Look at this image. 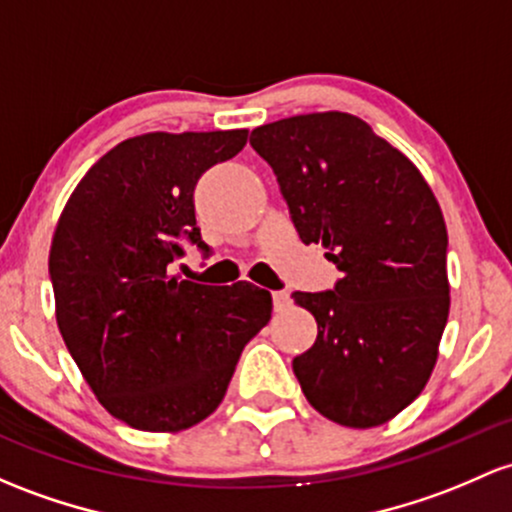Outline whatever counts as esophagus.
I'll return each instance as SVG.
<instances>
[{"mask_svg":"<svg viewBox=\"0 0 512 512\" xmlns=\"http://www.w3.org/2000/svg\"><path fill=\"white\" fill-rule=\"evenodd\" d=\"M272 303H274V311L282 313V311H286V308L291 306V296L286 294V291H274Z\"/></svg>","mask_w":512,"mask_h":512,"instance_id":"esophagus-1","label":"esophagus"}]
</instances>
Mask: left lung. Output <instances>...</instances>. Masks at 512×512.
<instances>
[{
  "mask_svg": "<svg viewBox=\"0 0 512 512\" xmlns=\"http://www.w3.org/2000/svg\"><path fill=\"white\" fill-rule=\"evenodd\" d=\"M299 238L340 269L333 291H294L318 338L294 357L303 396L347 428H374L428 384L449 316L447 226L401 150L342 111L252 131Z\"/></svg>",
  "mask_w": 512,
  "mask_h": 512,
  "instance_id": "obj_1",
  "label": "left lung"
}]
</instances>
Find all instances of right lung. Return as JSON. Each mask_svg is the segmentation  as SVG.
<instances>
[{
    "mask_svg": "<svg viewBox=\"0 0 512 512\" xmlns=\"http://www.w3.org/2000/svg\"><path fill=\"white\" fill-rule=\"evenodd\" d=\"M245 143V128L128 138L89 167L60 213L48 257L60 335L101 406L136 430L209 418L272 318V294L255 284L172 274L182 240L209 255L196 182Z\"/></svg>",
    "mask_w": 512,
    "mask_h": 512,
    "instance_id": "1",
    "label": "right lung"
}]
</instances>
